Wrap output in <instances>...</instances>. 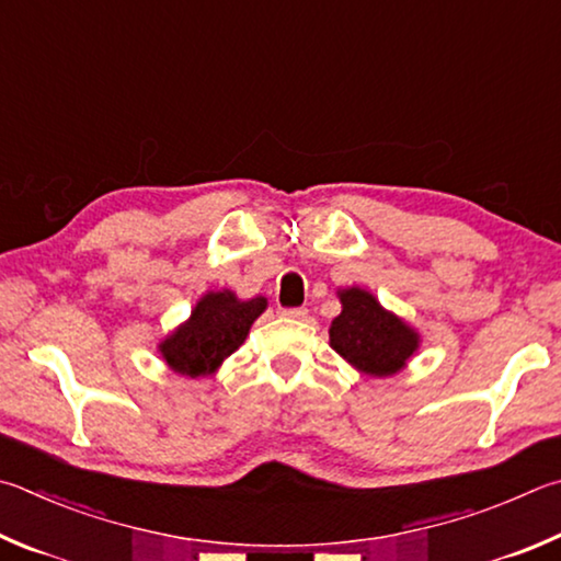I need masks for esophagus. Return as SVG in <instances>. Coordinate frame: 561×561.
I'll return each mask as SVG.
<instances>
[{
    "label": "esophagus",
    "instance_id": "obj_1",
    "mask_svg": "<svg viewBox=\"0 0 561 561\" xmlns=\"http://www.w3.org/2000/svg\"><path fill=\"white\" fill-rule=\"evenodd\" d=\"M279 313L284 316V319H294V321H304L309 316L307 309H282Z\"/></svg>",
    "mask_w": 561,
    "mask_h": 561
}]
</instances>
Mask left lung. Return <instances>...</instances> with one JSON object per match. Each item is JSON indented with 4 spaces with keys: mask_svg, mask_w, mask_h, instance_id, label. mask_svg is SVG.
I'll return each mask as SVG.
<instances>
[{
    "mask_svg": "<svg viewBox=\"0 0 561 561\" xmlns=\"http://www.w3.org/2000/svg\"><path fill=\"white\" fill-rule=\"evenodd\" d=\"M341 313L331 321L329 345L368 378H392L407 368L422 335L402 316L387 311L373 291L363 287L339 289Z\"/></svg>",
    "mask_w": 561,
    "mask_h": 561,
    "instance_id": "8db88e82",
    "label": "left lung"
}]
</instances>
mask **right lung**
Here are the masks:
<instances>
[{
	"label": "right lung",
	"mask_w": 561,
	"mask_h": 561,
	"mask_svg": "<svg viewBox=\"0 0 561 561\" xmlns=\"http://www.w3.org/2000/svg\"><path fill=\"white\" fill-rule=\"evenodd\" d=\"M267 309V299H240L232 289H210L191 316L159 341L167 368L183 378H206L245 343L252 323Z\"/></svg>",
	"instance_id": "right-lung-1"
}]
</instances>
